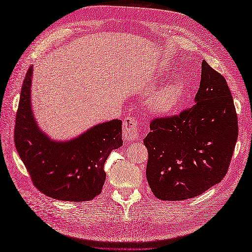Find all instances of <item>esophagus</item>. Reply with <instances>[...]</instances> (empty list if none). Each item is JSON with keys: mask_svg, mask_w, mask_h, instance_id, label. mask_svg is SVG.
Returning a JSON list of instances; mask_svg holds the SVG:
<instances>
[{"mask_svg": "<svg viewBox=\"0 0 252 252\" xmlns=\"http://www.w3.org/2000/svg\"><path fill=\"white\" fill-rule=\"evenodd\" d=\"M138 135V125L136 118L133 115L126 116L123 119L122 136L125 141H133Z\"/></svg>", "mask_w": 252, "mask_h": 252, "instance_id": "1", "label": "esophagus"}]
</instances>
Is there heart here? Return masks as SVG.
<instances>
[{
	"label": "heart",
	"mask_w": 252,
	"mask_h": 252,
	"mask_svg": "<svg viewBox=\"0 0 252 252\" xmlns=\"http://www.w3.org/2000/svg\"><path fill=\"white\" fill-rule=\"evenodd\" d=\"M183 95V84L179 81L171 82L160 88L152 95L149 105L158 114H170L178 109Z\"/></svg>",
	"instance_id": "heart-1"
}]
</instances>
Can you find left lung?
Here are the masks:
<instances>
[{
  "label": "left lung",
  "mask_w": 252,
  "mask_h": 252,
  "mask_svg": "<svg viewBox=\"0 0 252 252\" xmlns=\"http://www.w3.org/2000/svg\"><path fill=\"white\" fill-rule=\"evenodd\" d=\"M195 105L178 116L156 118L144 138L146 178L158 199L196 197L225 176L238 136L231 91L221 73L201 63Z\"/></svg>",
  "instance_id": "obj_1"
}]
</instances>
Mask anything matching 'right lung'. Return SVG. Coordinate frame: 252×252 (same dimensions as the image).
Returning <instances> with one entry per match:
<instances>
[{
    "mask_svg": "<svg viewBox=\"0 0 252 252\" xmlns=\"http://www.w3.org/2000/svg\"><path fill=\"white\" fill-rule=\"evenodd\" d=\"M32 67L21 87L15 125V146L34 186L58 200L88 201L100 194L106 180L104 164L122 146V122L96 125L66 142L51 140L42 132L31 106Z\"/></svg>",
    "mask_w": 252,
    "mask_h": 252,
    "instance_id": "obj_1",
    "label": "right lung"
}]
</instances>
